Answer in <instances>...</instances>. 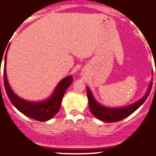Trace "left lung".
<instances>
[{
    "label": "left lung",
    "mask_w": 156,
    "mask_h": 156,
    "mask_svg": "<svg viewBox=\"0 0 156 156\" xmlns=\"http://www.w3.org/2000/svg\"><path fill=\"white\" fill-rule=\"evenodd\" d=\"M151 87H152V80L151 81L147 90L144 96L141 98L139 100L136 101L133 104H129L128 106L120 107V108H108V107L104 106L103 104L98 103L93 96L90 88L87 87L90 111L96 118L100 120V121H104V122H107V123L116 122V121L123 120L129 115H131L133 112H135L143 103L145 102L146 100L147 99L148 95L150 94Z\"/></svg>",
    "instance_id": "1"
}]
</instances>
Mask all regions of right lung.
<instances>
[{"mask_svg": "<svg viewBox=\"0 0 156 156\" xmlns=\"http://www.w3.org/2000/svg\"><path fill=\"white\" fill-rule=\"evenodd\" d=\"M9 49L7 48V51ZM6 51L4 65V85L5 88L6 94L13 105L18 111L25 116L39 121H47L52 119L61 108V104L63 96L67 88L73 82L72 75H69L61 79L54 89L53 92L46 100L41 101H29L16 95L11 89L6 75ZM3 58V57H2ZM2 59L1 58V61ZM1 73V72H0Z\"/></svg>", "mask_w": 156, "mask_h": 156, "instance_id": "obj_1", "label": "right lung"}]
</instances>
